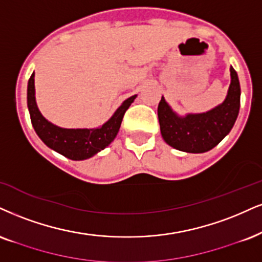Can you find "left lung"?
<instances>
[{"label": "left lung", "mask_w": 262, "mask_h": 262, "mask_svg": "<svg viewBox=\"0 0 262 262\" xmlns=\"http://www.w3.org/2000/svg\"><path fill=\"white\" fill-rule=\"evenodd\" d=\"M231 85L225 102L203 114L180 118L161 97L158 105L160 131L169 146L187 153H204L224 140L233 127L241 106V85L231 67Z\"/></svg>", "instance_id": "8db88e82"}]
</instances>
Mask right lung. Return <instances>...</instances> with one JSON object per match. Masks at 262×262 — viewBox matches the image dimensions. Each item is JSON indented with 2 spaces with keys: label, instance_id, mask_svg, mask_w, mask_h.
Returning a JSON list of instances; mask_svg holds the SVG:
<instances>
[{
  "label": "right lung",
  "instance_id": "add662e5",
  "mask_svg": "<svg viewBox=\"0 0 262 262\" xmlns=\"http://www.w3.org/2000/svg\"><path fill=\"white\" fill-rule=\"evenodd\" d=\"M35 73L28 82V108L31 124L37 136L51 149L72 160H83L104 149L114 141L120 128L122 118L136 96L127 98L119 106L114 115L98 128H62L48 122L38 112L35 102Z\"/></svg>",
  "mask_w": 262,
  "mask_h": 262
}]
</instances>
